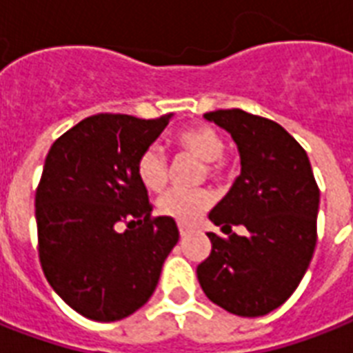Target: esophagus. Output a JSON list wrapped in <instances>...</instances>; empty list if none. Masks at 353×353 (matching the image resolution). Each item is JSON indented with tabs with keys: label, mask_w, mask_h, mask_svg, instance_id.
Returning <instances> with one entry per match:
<instances>
[{
	"label": "esophagus",
	"mask_w": 353,
	"mask_h": 353,
	"mask_svg": "<svg viewBox=\"0 0 353 353\" xmlns=\"http://www.w3.org/2000/svg\"><path fill=\"white\" fill-rule=\"evenodd\" d=\"M179 234H181V237H186L188 234H192V228L186 225H179Z\"/></svg>",
	"instance_id": "obj_1"
}]
</instances>
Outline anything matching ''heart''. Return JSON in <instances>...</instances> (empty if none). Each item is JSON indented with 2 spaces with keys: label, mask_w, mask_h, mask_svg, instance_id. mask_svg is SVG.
Wrapping results in <instances>:
<instances>
[{
  "label": "heart",
  "mask_w": 353,
  "mask_h": 353,
  "mask_svg": "<svg viewBox=\"0 0 353 353\" xmlns=\"http://www.w3.org/2000/svg\"><path fill=\"white\" fill-rule=\"evenodd\" d=\"M174 143L177 148L188 152L197 159L206 163L210 176H223L226 161L223 157L225 141L221 134L208 125H192L176 132ZM137 177L152 192H159L167 185V159L161 148L148 147L137 159ZM212 196L208 190H170L159 199L157 210L163 216L172 217L181 225H192L201 217L203 212L210 206Z\"/></svg>",
  "instance_id": "b5f03b06"
}]
</instances>
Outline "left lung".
<instances>
[{
    "mask_svg": "<svg viewBox=\"0 0 353 353\" xmlns=\"http://www.w3.org/2000/svg\"><path fill=\"white\" fill-rule=\"evenodd\" d=\"M205 119L236 141L241 174L208 219L230 234L206 236L210 256L197 266L206 297L230 314L266 316L294 294L308 270L317 243L319 188L305 148L272 119L241 108L216 110Z\"/></svg>",
    "mask_w": 353,
    "mask_h": 353,
    "instance_id": "left-lung-1",
    "label": "left lung"
}]
</instances>
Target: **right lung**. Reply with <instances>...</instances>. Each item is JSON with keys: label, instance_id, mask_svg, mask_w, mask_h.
<instances>
[{"label": "right lung", "instance_id": "obj_1", "mask_svg": "<svg viewBox=\"0 0 353 353\" xmlns=\"http://www.w3.org/2000/svg\"><path fill=\"white\" fill-rule=\"evenodd\" d=\"M170 117L96 114L48 150L36 190L39 261L54 292L87 319L112 323L139 310L179 241L172 217L150 216L137 177L141 152Z\"/></svg>", "mask_w": 353, "mask_h": 353}]
</instances>
